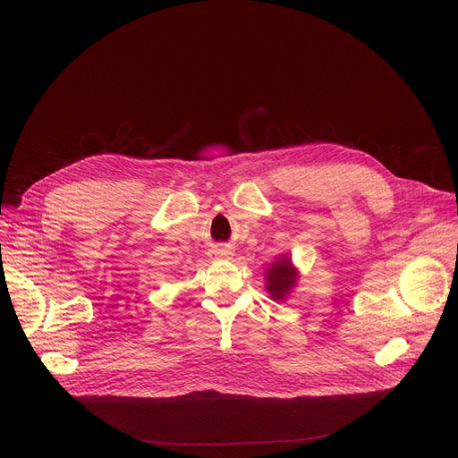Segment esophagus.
<instances>
[{
	"label": "esophagus",
	"mask_w": 458,
	"mask_h": 458,
	"mask_svg": "<svg viewBox=\"0 0 458 458\" xmlns=\"http://www.w3.org/2000/svg\"><path fill=\"white\" fill-rule=\"evenodd\" d=\"M225 255H230V251L226 250V248H214L212 251H210V257H225Z\"/></svg>",
	"instance_id": "esophagus-1"
}]
</instances>
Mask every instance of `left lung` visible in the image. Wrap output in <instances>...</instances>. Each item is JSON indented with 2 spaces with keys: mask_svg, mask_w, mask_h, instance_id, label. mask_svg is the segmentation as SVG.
Masks as SVG:
<instances>
[{
  "mask_svg": "<svg viewBox=\"0 0 458 458\" xmlns=\"http://www.w3.org/2000/svg\"><path fill=\"white\" fill-rule=\"evenodd\" d=\"M295 277L297 274L293 272L290 259L288 257H281L277 263L268 270L267 274V290L270 292V295L274 299H284L286 293L292 290V286H295Z\"/></svg>",
  "mask_w": 458,
  "mask_h": 458,
  "instance_id": "8db88e82",
  "label": "left lung"
}]
</instances>
